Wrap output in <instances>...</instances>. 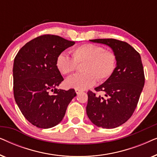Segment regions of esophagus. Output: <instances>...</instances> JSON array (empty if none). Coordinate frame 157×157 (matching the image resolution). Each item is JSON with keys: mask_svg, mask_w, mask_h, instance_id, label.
Segmentation results:
<instances>
[{"mask_svg": "<svg viewBox=\"0 0 157 157\" xmlns=\"http://www.w3.org/2000/svg\"><path fill=\"white\" fill-rule=\"evenodd\" d=\"M75 91H76V94H80L81 92V90H79V89H75Z\"/></svg>", "mask_w": 157, "mask_h": 157, "instance_id": "34e87169", "label": "esophagus"}]
</instances>
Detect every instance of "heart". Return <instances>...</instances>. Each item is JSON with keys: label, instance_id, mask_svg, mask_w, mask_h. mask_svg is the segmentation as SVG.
I'll list each match as a JSON object with an SVG mask.
<instances>
[{"label": "heart", "instance_id": "1", "mask_svg": "<svg viewBox=\"0 0 157 157\" xmlns=\"http://www.w3.org/2000/svg\"><path fill=\"white\" fill-rule=\"evenodd\" d=\"M73 57L62 52L58 56L56 66L63 75L74 73L77 64L82 63L83 74L69 77L66 80L68 88L85 90L93 86L96 80L103 81L113 74L117 65L114 53L104 51L101 46L93 44H85L75 47L71 51Z\"/></svg>", "mask_w": 157, "mask_h": 157}]
</instances>
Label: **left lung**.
<instances>
[{"label":"left lung","instance_id":"obj_1","mask_svg":"<svg viewBox=\"0 0 157 157\" xmlns=\"http://www.w3.org/2000/svg\"><path fill=\"white\" fill-rule=\"evenodd\" d=\"M112 49L117 58V66L113 74L96 91H104V98L88 92L86 113L96 126L113 128L127 121L134 113L144 86V74L140 54L127 43L107 39L89 40Z\"/></svg>","mask_w":157,"mask_h":157}]
</instances>
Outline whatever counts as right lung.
<instances>
[{"label": "right lung", "instance_id": "add662e5", "mask_svg": "<svg viewBox=\"0 0 157 157\" xmlns=\"http://www.w3.org/2000/svg\"><path fill=\"white\" fill-rule=\"evenodd\" d=\"M74 44L60 36L44 35L28 42L15 57V101L25 119L38 128L59 124L76 96L74 89H57L63 81L56 66L57 57Z\"/></svg>", "mask_w": 157, "mask_h": 157}]
</instances>
